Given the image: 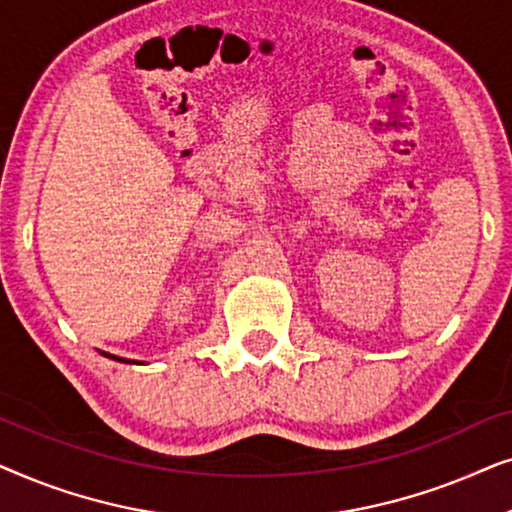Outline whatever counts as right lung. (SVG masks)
Here are the masks:
<instances>
[{"label": "right lung", "instance_id": "add662e5", "mask_svg": "<svg viewBox=\"0 0 512 512\" xmlns=\"http://www.w3.org/2000/svg\"><path fill=\"white\" fill-rule=\"evenodd\" d=\"M104 356H111V354H104ZM111 359H116V361H125V363H135V361H128V359H118V356H111Z\"/></svg>", "mask_w": 512, "mask_h": 512}]
</instances>
